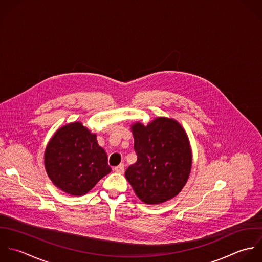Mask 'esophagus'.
Segmentation results:
<instances>
[{
    "instance_id": "obj_1",
    "label": "esophagus",
    "mask_w": 262,
    "mask_h": 262,
    "mask_svg": "<svg viewBox=\"0 0 262 262\" xmlns=\"http://www.w3.org/2000/svg\"><path fill=\"white\" fill-rule=\"evenodd\" d=\"M114 170L118 173H123L124 172V165L123 164H119L118 166L114 167Z\"/></svg>"
}]
</instances>
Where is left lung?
Instances as JSON below:
<instances>
[{
    "mask_svg": "<svg viewBox=\"0 0 262 262\" xmlns=\"http://www.w3.org/2000/svg\"><path fill=\"white\" fill-rule=\"evenodd\" d=\"M138 160L125 170L136 195L146 204L174 198L187 184L193 162L185 128L173 118L157 117L132 124Z\"/></svg>",
    "mask_w": 262,
    "mask_h": 262,
    "instance_id": "8db88e82",
    "label": "left lung"
}]
</instances>
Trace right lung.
Listing matches in <instances>:
<instances>
[{"instance_id":"1","label":"right lung","mask_w":262,"mask_h":262,"mask_svg":"<svg viewBox=\"0 0 262 262\" xmlns=\"http://www.w3.org/2000/svg\"><path fill=\"white\" fill-rule=\"evenodd\" d=\"M49 179L61 191L83 196L111 171L97 135L79 121L58 128L45 150Z\"/></svg>"}]
</instances>
